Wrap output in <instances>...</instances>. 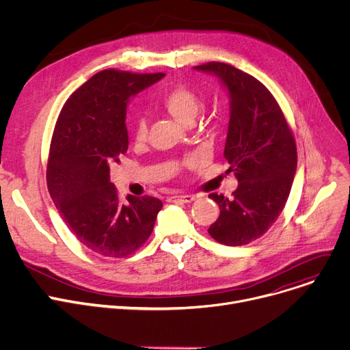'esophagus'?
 <instances>
[{"label": "esophagus", "instance_id": "obj_1", "mask_svg": "<svg viewBox=\"0 0 350 350\" xmlns=\"http://www.w3.org/2000/svg\"><path fill=\"white\" fill-rule=\"evenodd\" d=\"M168 202H183V203H191L195 200L193 195H174L167 198Z\"/></svg>", "mask_w": 350, "mask_h": 350}]
</instances>
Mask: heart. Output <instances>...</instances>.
<instances>
[{"label":"heart","mask_w":350,"mask_h":350,"mask_svg":"<svg viewBox=\"0 0 350 350\" xmlns=\"http://www.w3.org/2000/svg\"><path fill=\"white\" fill-rule=\"evenodd\" d=\"M162 106L175 120L185 126H189L199 114L202 109V100L188 88L185 86H175L163 92L162 97ZM148 124L147 120L144 117L137 118L134 126V138L137 142H141L147 138ZM196 159L192 157L188 162H195Z\"/></svg>","instance_id":"1"}]
</instances>
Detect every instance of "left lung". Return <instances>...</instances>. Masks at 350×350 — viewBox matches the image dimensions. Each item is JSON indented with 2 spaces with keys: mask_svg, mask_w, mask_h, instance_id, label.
<instances>
[{
  "mask_svg": "<svg viewBox=\"0 0 350 350\" xmlns=\"http://www.w3.org/2000/svg\"><path fill=\"white\" fill-rule=\"evenodd\" d=\"M213 75L228 90L230 120L224 158L239 182L232 198L209 195L220 209L209 234L226 245L261 237L281 215L297 171V147L286 120L261 81L230 65L193 68Z\"/></svg>",
  "mask_w": 350,
  "mask_h": 350,
  "instance_id": "obj_1",
  "label": "left lung"
}]
</instances>
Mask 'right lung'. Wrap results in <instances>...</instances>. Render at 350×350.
Returning a JSON list of instances; mask_svg holds the SVG:
<instances>
[{
  "label": "right lung",
  "mask_w": 350,
  "mask_h": 350,
  "mask_svg": "<svg viewBox=\"0 0 350 350\" xmlns=\"http://www.w3.org/2000/svg\"><path fill=\"white\" fill-rule=\"evenodd\" d=\"M163 73L101 70L62 109L46 171L51 198L75 237L96 254L130 256L152 233L162 202L129 195L122 203L110 182V165L127 152V106Z\"/></svg>",
  "instance_id": "1"
}]
</instances>
